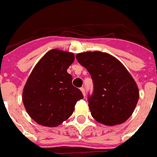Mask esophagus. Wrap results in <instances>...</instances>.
Segmentation results:
<instances>
[{
  "mask_svg": "<svg viewBox=\"0 0 157 157\" xmlns=\"http://www.w3.org/2000/svg\"><path fill=\"white\" fill-rule=\"evenodd\" d=\"M80 90L82 91V94H83V96L85 97V96H86V92H85V89H84V87H81V88H80Z\"/></svg>",
  "mask_w": 157,
  "mask_h": 157,
  "instance_id": "1",
  "label": "esophagus"
}]
</instances>
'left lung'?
I'll list each match as a JSON object with an SVG mask.
<instances>
[{"mask_svg": "<svg viewBox=\"0 0 157 157\" xmlns=\"http://www.w3.org/2000/svg\"><path fill=\"white\" fill-rule=\"evenodd\" d=\"M75 57L93 82V92L88 98L92 117L109 126L124 123L132 115L140 97L137 84L124 65L101 51L83 52Z\"/></svg>", "mask_w": 157, "mask_h": 157, "instance_id": "1", "label": "left lung"}]
</instances>
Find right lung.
Listing matches in <instances>:
<instances>
[{
  "instance_id": "add662e5",
  "label": "right lung",
  "mask_w": 157,
  "mask_h": 157,
  "mask_svg": "<svg viewBox=\"0 0 157 157\" xmlns=\"http://www.w3.org/2000/svg\"><path fill=\"white\" fill-rule=\"evenodd\" d=\"M74 59L73 53L54 48L33 69L23 88L22 102L29 115L39 124H61L73 113L76 102L83 98L67 72Z\"/></svg>"
}]
</instances>
